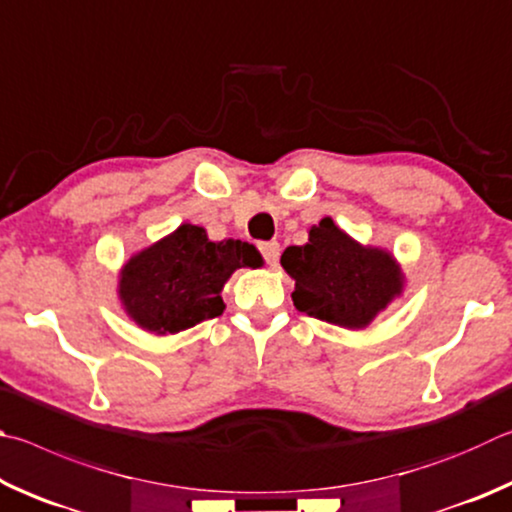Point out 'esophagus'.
Returning <instances> with one entry per match:
<instances>
[{"label":"esophagus","instance_id":"1","mask_svg":"<svg viewBox=\"0 0 512 512\" xmlns=\"http://www.w3.org/2000/svg\"><path fill=\"white\" fill-rule=\"evenodd\" d=\"M261 254L265 256L267 265H276L279 263V256H281V245L276 240H270V242H261Z\"/></svg>","mask_w":512,"mask_h":512}]
</instances>
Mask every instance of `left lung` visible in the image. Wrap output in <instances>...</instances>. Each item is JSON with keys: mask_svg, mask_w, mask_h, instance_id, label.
Here are the masks:
<instances>
[{"mask_svg": "<svg viewBox=\"0 0 512 512\" xmlns=\"http://www.w3.org/2000/svg\"><path fill=\"white\" fill-rule=\"evenodd\" d=\"M281 265L294 279L297 310L348 330L369 328L407 283L389 249L362 245L333 218L312 224L306 245L285 249Z\"/></svg>", "mask_w": 512, "mask_h": 512, "instance_id": "1", "label": "left lung"}]
</instances>
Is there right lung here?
Masks as SVG:
<instances>
[{
    "instance_id": "1",
    "label": "right lung",
    "mask_w": 512,
    "mask_h": 512,
    "mask_svg": "<svg viewBox=\"0 0 512 512\" xmlns=\"http://www.w3.org/2000/svg\"><path fill=\"white\" fill-rule=\"evenodd\" d=\"M240 267H263L261 251L233 238L215 242L200 224L184 222L123 263L116 297L141 330L177 335L222 315L224 283Z\"/></svg>"
}]
</instances>
